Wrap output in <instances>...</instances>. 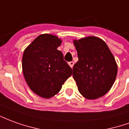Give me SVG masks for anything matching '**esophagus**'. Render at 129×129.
<instances>
[{"mask_svg":"<svg viewBox=\"0 0 129 129\" xmlns=\"http://www.w3.org/2000/svg\"><path fill=\"white\" fill-rule=\"evenodd\" d=\"M68 64H69V66H70L71 68H73V66H74V62L73 61L69 62V63H68Z\"/></svg>","mask_w":129,"mask_h":129,"instance_id":"obj_1","label":"esophagus"}]
</instances>
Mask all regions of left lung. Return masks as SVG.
<instances>
[{
    "mask_svg": "<svg viewBox=\"0 0 129 129\" xmlns=\"http://www.w3.org/2000/svg\"><path fill=\"white\" fill-rule=\"evenodd\" d=\"M78 61L73 76L80 93L87 99H96L109 91L117 74L115 57L106 43L97 37L75 40Z\"/></svg>",
    "mask_w": 129,
    "mask_h": 129,
    "instance_id": "8db88e82",
    "label": "left lung"
}]
</instances>
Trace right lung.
Returning a JSON list of instances; mask_svg holds the SVG:
<instances>
[{
    "label": "right lung",
    "mask_w": 129,
    "mask_h": 129,
    "mask_svg": "<svg viewBox=\"0 0 129 129\" xmlns=\"http://www.w3.org/2000/svg\"><path fill=\"white\" fill-rule=\"evenodd\" d=\"M61 40L51 34L37 37L24 50L22 71L25 80L35 93L45 99L57 94L72 69L57 47Z\"/></svg>",
    "instance_id": "right-lung-1"
}]
</instances>
